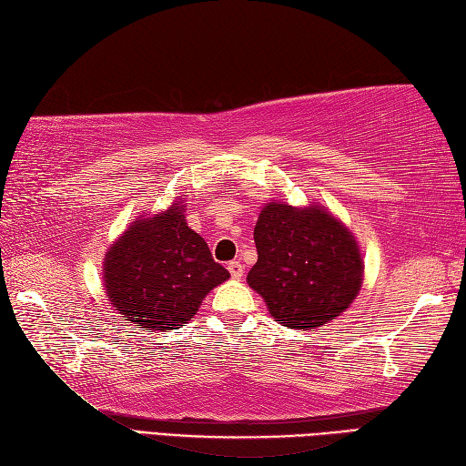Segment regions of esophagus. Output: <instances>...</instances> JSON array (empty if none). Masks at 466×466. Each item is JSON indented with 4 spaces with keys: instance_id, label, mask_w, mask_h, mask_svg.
I'll use <instances>...</instances> for the list:
<instances>
[{
    "instance_id": "34e87169",
    "label": "esophagus",
    "mask_w": 466,
    "mask_h": 466,
    "mask_svg": "<svg viewBox=\"0 0 466 466\" xmlns=\"http://www.w3.org/2000/svg\"><path fill=\"white\" fill-rule=\"evenodd\" d=\"M228 272H230L234 280H240L244 276V266L238 260H232L230 264H228Z\"/></svg>"
}]
</instances>
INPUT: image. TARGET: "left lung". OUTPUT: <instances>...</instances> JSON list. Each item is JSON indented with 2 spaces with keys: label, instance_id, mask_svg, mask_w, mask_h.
<instances>
[{
  "label": "left lung",
  "instance_id": "obj_1",
  "mask_svg": "<svg viewBox=\"0 0 466 466\" xmlns=\"http://www.w3.org/2000/svg\"><path fill=\"white\" fill-rule=\"evenodd\" d=\"M258 262L248 284L284 326L312 330L349 309L362 284L352 234L324 208L270 202L254 228Z\"/></svg>",
  "mask_w": 466,
  "mask_h": 466
}]
</instances>
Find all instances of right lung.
<instances>
[{"mask_svg": "<svg viewBox=\"0 0 466 466\" xmlns=\"http://www.w3.org/2000/svg\"><path fill=\"white\" fill-rule=\"evenodd\" d=\"M182 206L137 220L106 254L107 299L137 329H182L204 296L228 280Z\"/></svg>", "mask_w": 466, "mask_h": 466, "instance_id": "add662e5", "label": "right lung"}]
</instances>
